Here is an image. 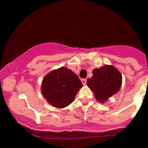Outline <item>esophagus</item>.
I'll return each instance as SVG.
<instances>
[{
    "label": "esophagus",
    "instance_id": "34e87169",
    "mask_svg": "<svg viewBox=\"0 0 148 148\" xmlns=\"http://www.w3.org/2000/svg\"><path fill=\"white\" fill-rule=\"evenodd\" d=\"M82 82L83 85L86 84V79H82Z\"/></svg>",
    "mask_w": 148,
    "mask_h": 148
}]
</instances>
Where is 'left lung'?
Segmentation results:
<instances>
[{"mask_svg":"<svg viewBox=\"0 0 148 148\" xmlns=\"http://www.w3.org/2000/svg\"><path fill=\"white\" fill-rule=\"evenodd\" d=\"M92 74L93 76L88 79L86 84L94 92L97 101L104 102L120 90L122 78L115 67L105 65L99 69H95Z\"/></svg>","mask_w":148,"mask_h":148,"instance_id":"8db88e82","label":"left lung"}]
</instances>
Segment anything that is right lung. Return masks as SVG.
<instances>
[{"label": "right lung", "instance_id": "right-lung-1", "mask_svg": "<svg viewBox=\"0 0 148 148\" xmlns=\"http://www.w3.org/2000/svg\"><path fill=\"white\" fill-rule=\"evenodd\" d=\"M82 86L77 74L66 67H61L46 75L42 82L41 93L52 106L64 108L74 101Z\"/></svg>", "mask_w": 148, "mask_h": 148}]
</instances>
